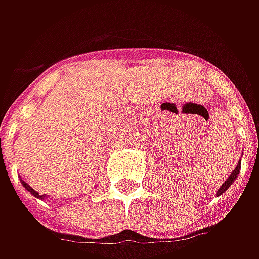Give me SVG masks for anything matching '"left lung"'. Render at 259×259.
I'll use <instances>...</instances> for the list:
<instances>
[{"label": "left lung", "instance_id": "left-lung-1", "mask_svg": "<svg viewBox=\"0 0 259 259\" xmlns=\"http://www.w3.org/2000/svg\"><path fill=\"white\" fill-rule=\"evenodd\" d=\"M239 170H241V160H239V164L236 165V168H235L234 171L231 173V176L225 180V183L219 187V190H218V196H221L222 193H225L229 187H231V184L234 183L235 180H236V177H238V174H239Z\"/></svg>", "mask_w": 259, "mask_h": 259}]
</instances>
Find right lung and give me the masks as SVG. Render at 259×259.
I'll use <instances>...</instances> for the list:
<instances>
[{"mask_svg": "<svg viewBox=\"0 0 259 259\" xmlns=\"http://www.w3.org/2000/svg\"><path fill=\"white\" fill-rule=\"evenodd\" d=\"M21 184H23V186H24L25 189H27V190H28V192H30V193L33 194V196H34V197H37V199H45L46 196L45 194H38L37 193V192H35L34 189H33V187H30V186H28V184L25 183L24 180H21Z\"/></svg>", "mask_w": 259, "mask_h": 259, "instance_id": "add662e5", "label": "right lung"}]
</instances>
